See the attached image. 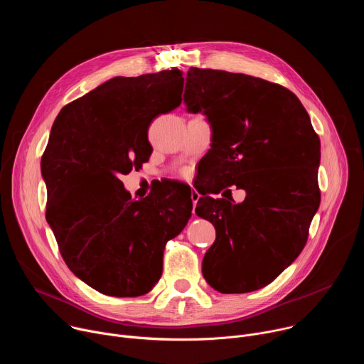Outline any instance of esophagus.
Segmentation results:
<instances>
[{
  "mask_svg": "<svg viewBox=\"0 0 364 364\" xmlns=\"http://www.w3.org/2000/svg\"><path fill=\"white\" fill-rule=\"evenodd\" d=\"M198 198H200V194H198L196 190H191V201H193V205H194V207H196Z\"/></svg>",
  "mask_w": 364,
  "mask_h": 364,
  "instance_id": "obj_1",
  "label": "esophagus"
}]
</instances>
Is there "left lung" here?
<instances>
[{
	"label": "left lung",
	"mask_w": 364,
	"mask_h": 364,
	"mask_svg": "<svg viewBox=\"0 0 364 364\" xmlns=\"http://www.w3.org/2000/svg\"><path fill=\"white\" fill-rule=\"evenodd\" d=\"M184 102L213 131L204 170L216 186L196 207L216 229L203 277L222 294L261 289L306 243L321 198L320 138L299 99L261 77L190 68ZM230 185L247 191L242 203L231 198ZM222 189L226 199L208 196Z\"/></svg>",
	"instance_id": "1"
}]
</instances>
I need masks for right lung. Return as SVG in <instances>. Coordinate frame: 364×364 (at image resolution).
I'll return each instance as SVG.
<instances>
[{
  "mask_svg": "<svg viewBox=\"0 0 364 364\" xmlns=\"http://www.w3.org/2000/svg\"><path fill=\"white\" fill-rule=\"evenodd\" d=\"M183 86L178 69L118 76L68 103L51 127L46 220L69 269L105 295L149 292L167 242L191 216L190 187L167 181L132 200L119 180L148 161L149 124L180 107Z\"/></svg>",
  "mask_w": 364,
  "mask_h": 364,
  "instance_id": "obj_1",
  "label": "right lung"
}]
</instances>
